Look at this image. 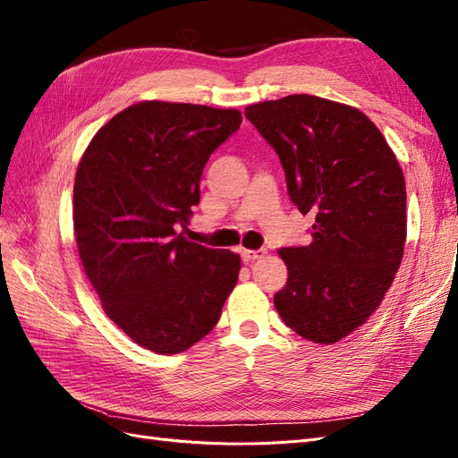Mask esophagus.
<instances>
[{"label":"esophagus","instance_id":"esophagus-1","mask_svg":"<svg viewBox=\"0 0 458 458\" xmlns=\"http://www.w3.org/2000/svg\"><path fill=\"white\" fill-rule=\"evenodd\" d=\"M266 254H267L266 250H242V252H241V256H242V261H244V263H252V261H256V259L263 258Z\"/></svg>","mask_w":458,"mask_h":458}]
</instances>
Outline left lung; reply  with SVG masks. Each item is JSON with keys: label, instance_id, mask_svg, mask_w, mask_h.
<instances>
[{"label": "left lung", "instance_id": "left-lung-1", "mask_svg": "<svg viewBox=\"0 0 458 458\" xmlns=\"http://www.w3.org/2000/svg\"><path fill=\"white\" fill-rule=\"evenodd\" d=\"M276 155L311 242L281 248L288 281L275 294L286 327L335 344L367 323L399 269L407 239L405 177L361 110L315 95L246 106Z\"/></svg>", "mask_w": 458, "mask_h": 458}]
</instances>
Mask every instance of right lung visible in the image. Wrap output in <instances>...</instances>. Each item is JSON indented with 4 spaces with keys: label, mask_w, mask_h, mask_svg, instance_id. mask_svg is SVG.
Masks as SVG:
<instances>
[{
    "label": "right lung",
    "mask_w": 458,
    "mask_h": 458,
    "mask_svg": "<svg viewBox=\"0 0 458 458\" xmlns=\"http://www.w3.org/2000/svg\"><path fill=\"white\" fill-rule=\"evenodd\" d=\"M234 108L143 101L95 133L74 182L81 266L105 313L155 353L189 350L219 321L239 254L189 242L212 152L239 130Z\"/></svg>",
    "instance_id": "right-lung-1"
}]
</instances>
